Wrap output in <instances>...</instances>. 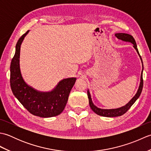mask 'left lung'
Here are the masks:
<instances>
[{"mask_svg":"<svg viewBox=\"0 0 151 151\" xmlns=\"http://www.w3.org/2000/svg\"><path fill=\"white\" fill-rule=\"evenodd\" d=\"M115 36H116L117 38H118L119 40H121L124 41H129V42L132 43L134 45L133 47H134V49L136 50L137 52L138 53V54L140 56V58H141V60H142V58H141L138 49H137V45L136 43V41H135V40H134V38L132 36H131V35L128 34H125V33H117V34H115ZM142 63H143V62H142ZM143 86V70H142V74H141V82H140V84L139 86L138 90H137L135 96H134V97L132 99H131L129 103L127 104L125 106H124L119 108H117V109H111V110H103V109L99 108L97 106H95L93 104L90 93H89V91H88V97L89 99V106H90V108H91V110L93 111L95 114H97L99 115H101V116H103V117L121 116V115H123L124 114L126 113V112L129 110L130 108L133 105L134 102L136 101L137 99L139 98L141 93H142Z\"/></svg>","mask_w":151,"mask_h":151,"instance_id":"1","label":"left lung"}]
</instances>
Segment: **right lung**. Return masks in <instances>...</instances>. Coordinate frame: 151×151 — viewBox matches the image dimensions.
<instances>
[{
  "label": "right lung",
  "instance_id": "obj_1",
  "mask_svg": "<svg viewBox=\"0 0 151 151\" xmlns=\"http://www.w3.org/2000/svg\"><path fill=\"white\" fill-rule=\"evenodd\" d=\"M28 30L19 38L15 46V53L10 65V86L13 93L30 112L41 117L60 115L65 107L69 95L76 78H69L60 81L50 92H40L28 86L22 78L19 66L21 45Z\"/></svg>",
  "mask_w": 151,
  "mask_h": 151
}]
</instances>
